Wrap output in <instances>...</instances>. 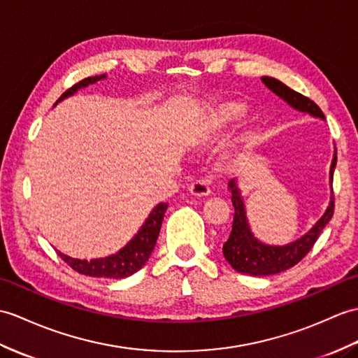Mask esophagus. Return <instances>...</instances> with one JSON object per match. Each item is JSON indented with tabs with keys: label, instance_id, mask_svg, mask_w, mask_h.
<instances>
[{
	"label": "esophagus",
	"instance_id": "34e87169",
	"mask_svg": "<svg viewBox=\"0 0 358 358\" xmlns=\"http://www.w3.org/2000/svg\"><path fill=\"white\" fill-rule=\"evenodd\" d=\"M189 190H190V194L195 195V196H206V195L210 194L209 185H207V182H204V181H199V180L194 181L192 185H190Z\"/></svg>",
	"mask_w": 358,
	"mask_h": 358
}]
</instances>
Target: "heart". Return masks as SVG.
<instances>
[{"label":"heart","instance_id":"b5f03b06","mask_svg":"<svg viewBox=\"0 0 358 358\" xmlns=\"http://www.w3.org/2000/svg\"><path fill=\"white\" fill-rule=\"evenodd\" d=\"M247 108L241 102H224L221 103L210 117V123L215 128H226L241 120L245 115Z\"/></svg>","mask_w":358,"mask_h":358}]
</instances>
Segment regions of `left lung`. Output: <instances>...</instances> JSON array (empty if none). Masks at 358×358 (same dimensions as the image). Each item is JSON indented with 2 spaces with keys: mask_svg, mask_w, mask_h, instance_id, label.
I'll list each match as a JSON object with an SVG mask.
<instances>
[{
  "mask_svg": "<svg viewBox=\"0 0 358 358\" xmlns=\"http://www.w3.org/2000/svg\"><path fill=\"white\" fill-rule=\"evenodd\" d=\"M262 82L267 85L274 94L279 96L280 99L292 105L299 111L308 113L314 117H320L325 120V114L322 113L317 103H314L311 99L306 96L297 93V91L282 84L280 80L265 76L262 78ZM337 163V152H334V159L331 163L329 171V182H331V192H332V176H334V168ZM229 187L231 192V203L235 207L234 213V226H231V231L229 239L222 245V253L227 262L234 267L236 271L250 274V276H270V274H276L284 270H288L294 267L296 264L301 262L303 257L308 255V252L315 244V241L319 239L320 231L325 229L327 224L334 215V192L331 196V203L325 215L315 222V226L303 235L301 239L294 241V243L276 247V245H267L262 244L261 241H257L250 227H248L247 217H245V207L241 198L239 189L236 186L235 180L229 181Z\"/></svg>",
  "mask_w": 358,
  "mask_h": 358,
  "instance_id": "left-lung-1",
  "label": "left lung"
}]
</instances>
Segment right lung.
Segmentation results:
<instances>
[{"label":"right lung","instance_id":"obj_1","mask_svg":"<svg viewBox=\"0 0 358 358\" xmlns=\"http://www.w3.org/2000/svg\"><path fill=\"white\" fill-rule=\"evenodd\" d=\"M102 78H105V74H102V76H93V78H85L79 80L78 84H74L71 88L66 90L65 93L57 99V102H61L62 99L76 93L79 88L94 84L96 80ZM168 206H169L168 203L157 204L154 207V210L149 213L146 222L138 230V234L129 241L128 245H124L122 250L115 255L102 257V259H91V261L74 259V257L62 255L61 252H57V255H59L64 259V262L69 264L74 271H78L80 274H87V276L110 278V279L128 278L131 274H134L136 271H138L141 267H143L146 261L149 259V256H151L157 243V238H159L160 227H162V222Z\"/></svg>","mask_w":358,"mask_h":358}]
</instances>
